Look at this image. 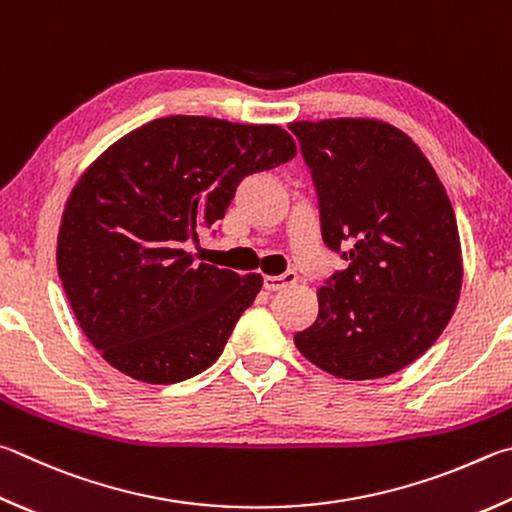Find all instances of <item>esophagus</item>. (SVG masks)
Listing matches in <instances>:
<instances>
[{"mask_svg": "<svg viewBox=\"0 0 512 512\" xmlns=\"http://www.w3.org/2000/svg\"><path fill=\"white\" fill-rule=\"evenodd\" d=\"M297 282V275L288 271L284 275H266L264 277V288L266 291H282L286 286H293Z\"/></svg>", "mask_w": 512, "mask_h": 512, "instance_id": "34e87169", "label": "esophagus"}]
</instances>
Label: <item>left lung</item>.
<instances>
[{
    "label": "left lung",
    "instance_id": "8db88e82",
    "mask_svg": "<svg viewBox=\"0 0 512 512\" xmlns=\"http://www.w3.org/2000/svg\"><path fill=\"white\" fill-rule=\"evenodd\" d=\"M320 199L324 244L347 248L318 288V318L295 333L315 367L371 380L412 365L457 309L463 259L457 217L410 136L376 118L295 120Z\"/></svg>",
    "mask_w": 512,
    "mask_h": 512
}]
</instances>
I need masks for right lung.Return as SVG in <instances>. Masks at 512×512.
<instances>
[{
	"instance_id": "obj_1",
	"label": "right lung",
	"mask_w": 512,
	"mask_h": 512,
	"mask_svg": "<svg viewBox=\"0 0 512 512\" xmlns=\"http://www.w3.org/2000/svg\"><path fill=\"white\" fill-rule=\"evenodd\" d=\"M297 154L280 125L165 116L109 145L64 203L58 275L80 329L111 367L172 385L215 362L262 288L183 248L224 219L244 176Z\"/></svg>"
}]
</instances>
